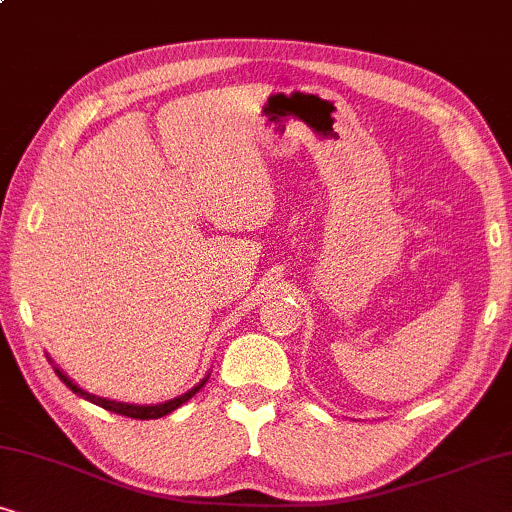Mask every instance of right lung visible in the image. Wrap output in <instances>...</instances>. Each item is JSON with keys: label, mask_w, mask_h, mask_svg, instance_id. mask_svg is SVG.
Masks as SVG:
<instances>
[{"label": "right lung", "mask_w": 512, "mask_h": 512, "mask_svg": "<svg viewBox=\"0 0 512 512\" xmlns=\"http://www.w3.org/2000/svg\"><path fill=\"white\" fill-rule=\"evenodd\" d=\"M55 373H57V378L62 380L64 385L69 387L71 392L74 394H78V397H83V399H88V401H92V403H97V406H102L104 410H111V413H115V415H125V417H132V420H157V417H164V415H169L171 410H176L178 406H183L185 401H190L194 394H197L201 387H204V383L206 380H201V383L194 387V390H190V392H185L183 397H178V399H171V401H167V403H157V406H134V403H120V401H109V399H102V397H95V394H88V392H83L81 387H76L74 383H71V380L64 376V373L60 371V369H55Z\"/></svg>", "instance_id": "right-lung-1"}]
</instances>
